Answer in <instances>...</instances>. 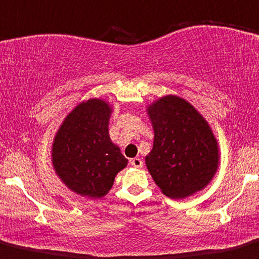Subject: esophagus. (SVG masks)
Wrapping results in <instances>:
<instances>
[{
  "mask_svg": "<svg viewBox=\"0 0 259 259\" xmlns=\"http://www.w3.org/2000/svg\"><path fill=\"white\" fill-rule=\"evenodd\" d=\"M129 162L134 166V167H141V166H143V160H141L140 157H134V159H130Z\"/></svg>",
  "mask_w": 259,
  "mask_h": 259,
  "instance_id": "esophagus-1",
  "label": "esophagus"
}]
</instances>
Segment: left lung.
Masks as SVG:
<instances>
[{
  "instance_id": "8db88e82",
  "label": "left lung",
  "mask_w": 259,
  "mask_h": 259,
  "mask_svg": "<svg viewBox=\"0 0 259 259\" xmlns=\"http://www.w3.org/2000/svg\"><path fill=\"white\" fill-rule=\"evenodd\" d=\"M154 146L145 161L150 175L170 198L202 190L219 164L217 143L205 119L190 103L167 95L149 108Z\"/></svg>"
}]
</instances>
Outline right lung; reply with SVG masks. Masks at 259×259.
<instances>
[{"label": "right lung", "instance_id": "obj_1", "mask_svg": "<svg viewBox=\"0 0 259 259\" xmlns=\"http://www.w3.org/2000/svg\"><path fill=\"white\" fill-rule=\"evenodd\" d=\"M110 108L99 99L78 105L65 118L53 144V165L58 176L77 194L99 198L127 164L108 133Z\"/></svg>", "mask_w": 259, "mask_h": 259}]
</instances>
